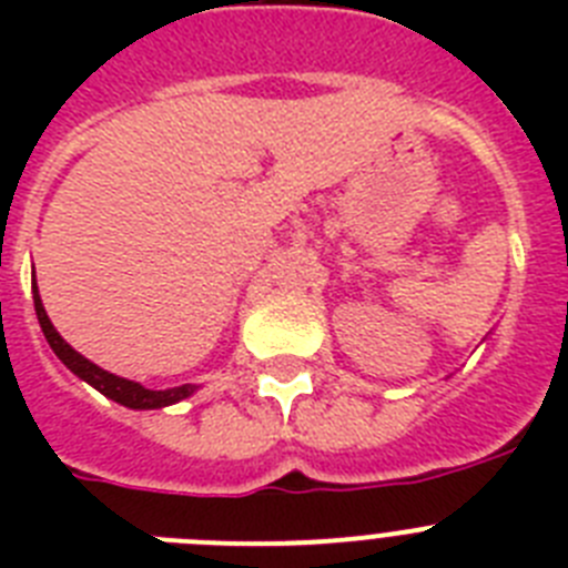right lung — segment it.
Instances as JSON below:
<instances>
[{
  "instance_id": "obj_1",
  "label": "right lung",
  "mask_w": 568,
  "mask_h": 568,
  "mask_svg": "<svg viewBox=\"0 0 568 568\" xmlns=\"http://www.w3.org/2000/svg\"><path fill=\"white\" fill-rule=\"evenodd\" d=\"M33 307H37V318H39V327H42L44 338H48L50 349L59 355L64 366H68L70 373L79 375L82 381H88L90 386H97L99 393L108 395L110 400L115 404L130 406V409H159V406H168L175 404V400L187 398L193 393V386H173V389H144L142 384H135V381L128 378H119L113 373H104L102 366H97L93 361H88L84 355H79L62 335L53 329L50 324L48 313L42 307V298H39V290H37V281H33Z\"/></svg>"
}]
</instances>
